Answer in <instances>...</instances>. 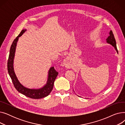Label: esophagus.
I'll return each mask as SVG.
<instances>
[{
    "label": "esophagus",
    "instance_id": "esophagus-1",
    "mask_svg": "<svg viewBox=\"0 0 125 125\" xmlns=\"http://www.w3.org/2000/svg\"><path fill=\"white\" fill-rule=\"evenodd\" d=\"M70 58L69 57H66V59H65L63 62V64L64 65V66L66 67H69V64H70Z\"/></svg>",
    "mask_w": 125,
    "mask_h": 125
}]
</instances>
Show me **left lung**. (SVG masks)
Returning <instances> with one entry per match:
<instances>
[{"mask_svg":"<svg viewBox=\"0 0 125 125\" xmlns=\"http://www.w3.org/2000/svg\"><path fill=\"white\" fill-rule=\"evenodd\" d=\"M106 41L108 43H110V44L112 45L113 47H115V49L116 50V51H117V52H118L117 51V49L116 48V41H115V39L114 36V35L113 34V32L112 31H110L109 32V36L107 37V38L106 39Z\"/></svg>","mask_w":125,"mask_h":125,"instance_id":"1","label":"left lung"}]
</instances>
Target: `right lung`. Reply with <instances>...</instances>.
<instances>
[{"instance_id":"right-lung-1","label":"right lung","mask_w":125,"mask_h":125,"mask_svg":"<svg viewBox=\"0 0 125 125\" xmlns=\"http://www.w3.org/2000/svg\"><path fill=\"white\" fill-rule=\"evenodd\" d=\"M26 31V29L22 30L11 44L8 61V73L15 88L19 92L32 99H41L48 96L51 92L54 87V81L58 74V72L54 69V67H51L49 71V77L47 84L42 88L40 89H29L24 87L20 83L14 73V68H13V61H14L16 44L18 38Z\"/></svg>"}]
</instances>
